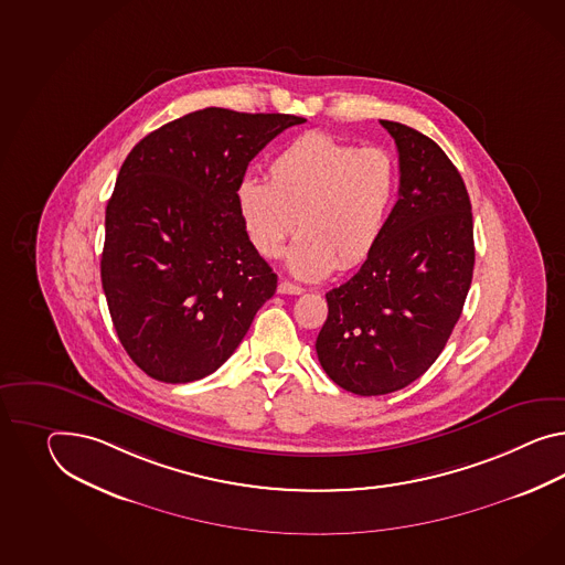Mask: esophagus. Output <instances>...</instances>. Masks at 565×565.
Listing matches in <instances>:
<instances>
[{
    "label": "esophagus",
    "mask_w": 565,
    "mask_h": 565,
    "mask_svg": "<svg viewBox=\"0 0 565 565\" xmlns=\"http://www.w3.org/2000/svg\"><path fill=\"white\" fill-rule=\"evenodd\" d=\"M277 291L279 294H291V296H298V294H302L303 289L300 286H296V284H291L288 279H281L279 281V286H277Z\"/></svg>",
    "instance_id": "1"
}]
</instances>
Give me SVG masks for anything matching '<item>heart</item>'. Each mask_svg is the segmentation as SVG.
Here are the masks:
<instances>
[{
  "mask_svg": "<svg viewBox=\"0 0 565 565\" xmlns=\"http://www.w3.org/2000/svg\"><path fill=\"white\" fill-rule=\"evenodd\" d=\"M267 175L236 188L241 222L265 259L281 257L296 226L288 265L302 279L353 269L380 245L398 190L390 152L308 132L277 152Z\"/></svg>",
  "mask_w": 565,
  "mask_h": 565,
  "instance_id": "b5f03b06",
  "label": "heart"
}]
</instances>
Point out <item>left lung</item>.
<instances>
[{
  "mask_svg": "<svg viewBox=\"0 0 565 565\" xmlns=\"http://www.w3.org/2000/svg\"><path fill=\"white\" fill-rule=\"evenodd\" d=\"M396 140L398 202L355 276L327 294L317 353L332 382L382 396L418 380L461 317L473 276L468 190L435 140L380 120Z\"/></svg>",
  "mask_w": 565,
  "mask_h": 565,
  "instance_id": "1",
  "label": "left lung"
}]
</instances>
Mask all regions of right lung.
<instances>
[{
    "mask_svg": "<svg viewBox=\"0 0 565 565\" xmlns=\"http://www.w3.org/2000/svg\"><path fill=\"white\" fill-rule=\"evenodd\" d=\"M291 114L192 111L142 138L106 207L102 286L126 353L152 380L216 372L277 276L250 245L236 188Z\"/></svg>",
    "mask_w": 565,
    "mask_h": 565,
    "instance_id": "obj_1",
    "label": "right lung"
}]
</instances>
